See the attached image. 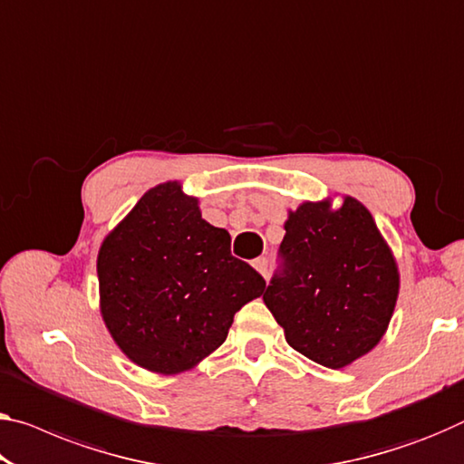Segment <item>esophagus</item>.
I'll return each instance as SVG.
<instances>
[{
    "instance_id": "esophagus-1",
    "label": "esophagus",
    "mask_w": 464,
    "mask_h": 464,
    "mask_svg": "<svg viewBox=\"0 0 464 464\" xmlns=\"http://www.w3.org/2000/svg\"><path fill=\"white\" fill-rule=\"evenodd\" d=\"M253 267L256 269V272H259L263 277L267 276V259L266 256H259V259H255L253 261Z\"/></svg>"
}]
</instances>
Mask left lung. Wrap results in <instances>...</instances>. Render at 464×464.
I'll return each instance as SVG.
<instances>
[{
    "instance_id": "obj_1",
    "label": "left lung",
    "mask_w": 464,
    "mask_h": 464,
    "mask_svg": "<svg viewBox=\"0 0 464 464\" xmlns=\"http://www.w3.org/2000/svg\"><path fill=\"white\" fill-rule=\"evenodd\" d=\"M282 267L263 301L288 344L306 359L342 369L383 338L401 274L388 242L361 201H304L288 211Z\"/></svg>"
}]
</instances>
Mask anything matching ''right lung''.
I'll return each mask as SVG.
<instances>
[{"label": "right lung", "instance_id": "right-lung-1", "mask_svg": "<svg viewBox=\"0 0 464 464\" xmlns=\"http://www.w3.org/2000/svg\"><path fill=\"white\" fill-rule=\"evenodd\" d=\"M99 306L128 359L176 375L224 344L240 306L266 280L230 253V234L205 222L180 182L147 190L102 242Z\"/></svg>", "mask_w": 464, "mask_h": 464}]
</instances>
